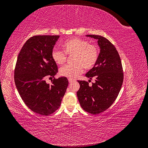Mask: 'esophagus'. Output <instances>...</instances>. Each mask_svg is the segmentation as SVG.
<instances>
[{
  "label": "esophagus",
  "mask_w": 148,
  "mask_h": 148,
  "mask_svg": "<svg viewBox=\"0 0 148 148\" xmlns=\"http://www.w3.org/2000/svg\"><path fill=\"white\" fill-rule=\"evenodd\" d=\"M68 81H69V84H71V83H72V82H73L74 81V80H72V79H68Z\"/></svg>",
  "instance_id": "esophagus-1"
}]
</instances>
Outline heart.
<instances>
[{
	"label": "heart",
	"mask_w": 148,
	"mask_h": 148,
	"mask_svg": "<svg viewBox=\"0 0 148 148\" xmlns=\"http://www.w3.org/2000/svg\"><path fill=\"white\" fill-rule=\"evenodd\" d=\"M63 51L54 48L51 56L53 61L58 65L64 64L66 55H74L73 64H67L60 69V74L63 77L74 79L83 72L84 68L90 70L95 66L99 58V49L85 40L74 37L63 43Z\"/></svg>",
	"instance_id": "b5f03b06"
}]
</instances>
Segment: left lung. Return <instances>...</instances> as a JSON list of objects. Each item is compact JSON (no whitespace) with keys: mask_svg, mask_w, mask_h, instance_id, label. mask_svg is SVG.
Returning <instances> with one entry per match:
<instances>
[{"mask_svg":"<svg viewBox=\"0 0 148 148\" xmlns=\"http://www.w3.org/2000/svg\"><path fill=\"white\" fill-rule=\"evenodd\" d=\"M86 36L97 40L100 47L97 62L85 75L95 82L79 80L80 88L77 96L84 110L97 114L104 112L116 100L123 82L124 74L121 58L115 47L107 38L99 35Z\"/></svg>","mask_w":148,"mask_h":148,"instance_id":"left-lung-1","label":"left lung"}]
</instances>
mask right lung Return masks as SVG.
Instances as JSON below:
<instances>
[{
    "label": "right lung",
    "mask_w": 148,
    "mask_h": 148,
    "mask_svg": "<svg viewBox=\"0 0 148 148\" xmlns=\"http://www.w3.org/2000/svg\"><path fill=\"white\" fill-rule=\"evenodd\" d=\"M59 35H36L27 40L18 55L14 69V82L25 104L34 112L47 116L61 105L68 80L62 77L51 81L58 72L57 64L51 56Z\"/></svg>",
    "instance_id": "1"
}]
</instances>
